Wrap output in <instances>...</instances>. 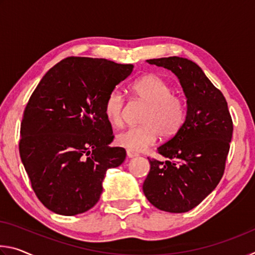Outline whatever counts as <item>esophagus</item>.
Returning a JSON list of instances; mask_svg holds the SVG:
<instances>
[{
    "instance_id": "esophagus-1",
    "label": "esophagus",
    "mask_w": 255,
    "mask_h": 255,
    "mask_svg": "<svg viewBox=\"0 0 255 255\" xmlns=\"http://www.w3.org/2000/svg\"><path fill=\"white\" fill-rule=\"evenodd\" d=\"M138 156V154L137 153H135V152H132V150H127V157L128 158H132V157H137Z\"/></svg>"
}]
</instances>
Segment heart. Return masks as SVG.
<instances>
[{"instance_id":"heart-1","label":"heart","mask_w":255,"mask_h":255,"mask_svg":"<svg viewBox=\"0 0 255 255\" xmlns=\"http://www.w3.org/2000/svg\"><path fill=\"white\" fill-rule=\"evenodd\" d=\"M131 91L147 106L141 116V126L128 128L116 137L119 146L140 152L153 145L158 135L165 139L179 131L185 118V103L182 98L171 93L172 89L166 81L155 74L145 75L133 82ZM124 108V94L119 90H112L106 98L105 114L115 126L123 123Z\"/></svg>"}]
</instances>
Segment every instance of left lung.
I'll list each match as a JSON object with an SVG mask.
<instances>
[{
    "label": "left lung",
    "instance_id": "1",
    "mask_svg": "<svg viewBox=\"0 0 255 255\" xmlns=\"http://www.w3.org/2000/svg\"><path fill=\"white\" fill-rule=\"evenodd\" d=\"M174 73L187 98V116L175 135L157 148L165 161L149 158L143 184L157 209L187 213L217 187L225 170L233 122L223 93L192 60L178 57L147 59Z\"/></svg>",
    "mask_w": 255,
    "mask_h": 255
}]
</instances>
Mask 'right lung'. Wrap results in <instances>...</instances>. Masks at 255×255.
<instances>
[{"label": "right lung", "mask_w": 255, "mask_h": 255, "mask_svg": "<svg viewBox=\"0 0 255 255\" xmlns=\"http://www.w3.org/2000/svg\"><path fill=\"white\" fill-rule=\"evenodd\" d=\"M131 64L67 57L46 73L23 112L19 152L38 199L55 214L74 216L100 199L110 167L126 158L110 147L105 101L131 74Z\"/></svg>", "instance_id": "1"}]
</instances>
